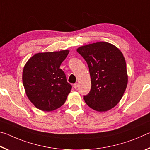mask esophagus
Segmentation results:
<instances>
[{
  "label": "esophagus",
  "mask_w": 150,
  "mask_h": 150,
  "mask_svg": "<svg viewBox=\"0 0 150 150\" xmlns=\"http://www.w3.org/2000/svg\"><path fill=\"white\" fill-rule=\"evenodd\" d=\"M73 87H74L75 89H76V88H77V87H78V83H75V84L73 85Z\"/></svg>",
  "instance_id": "obj_1"
}]
</instances>
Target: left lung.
<instances>
[{
  "label": "left lung",
  "mask_w": 150,
  "mask_h": 150,
  "mask_svg": "<svg viewBox=\"0 0 150 150\" xmlns=\"http://www.w3.org/2000/svg\"><path fill=\"white\" fill-rule=\"evenodd\" d=\"M87 62L91 80L90 92L84 95L87 105L98 112L107 111L121 100L128 83L126 61L117 47L96 42L79 47Z\"/></svg>",
  "instance_id": "left-lung-1"
}]
</instances>
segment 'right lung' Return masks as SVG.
I'll list each match as a JSON object with an SVG mask.
<instances>
[{
	"instance_id": "right-lung-1",
	"label": "right lung",
	"mask_w": 150,
	"mask_h": 150,
	"mask_svg": "<svg viewBox=\"0 0 150 150\" xmlns=\"http://www.w3.org/2000/svg\"><path fill=\"white\" fill-rule=\"evenodd\" d=\"M69 52L39 53L25 65L22 73L24 89L29 100L40 110H54L67 99L72 86L59 67Z\"/></svg>"
}]
</instances>
